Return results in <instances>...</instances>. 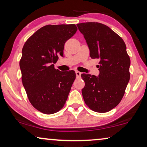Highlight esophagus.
<instances>
[{
    "label": "esophagus",
    "mask_w": 147,
    "mask_h": 147,
    "mask_svg": "<svg viewBox=\"0 0 147 147\" xmlns=\"http://www.w3.org/2000/svg\"><path fill=\"white\" fill-rule=\"evenodd\" d=\"M76 78H80V77H81V72L76 71Z\"/></svg>",
    "instance_id": "obj_1"
}]
</instances>
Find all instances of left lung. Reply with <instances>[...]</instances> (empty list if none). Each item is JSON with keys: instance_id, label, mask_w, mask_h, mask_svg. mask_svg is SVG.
I'll return each instance as SVG.
<instances>
[{"instance_id": "obj_1", "label": "left lung", "mask_w": 147, "mask_h": 147, "mask_svg": "<svg viewBox=\"0 0 147 147\" xmlns=\"http://www.w3.org/2000/svg\"><path fill=\"white\" fill-rule=\"evenodd\" d=\"M92 59H100L98 77L82 74L84 102L94 112H109L120 103L130 80V59L123 39L110 27L95 22L77 25Z\"/></svg>"}]
</instances>
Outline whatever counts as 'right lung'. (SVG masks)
Wrapping results in <instances>:
<instances>
[{"label":"right lung","instance_id":"obj_1","mask_svg":"<svg viewBox=\"0 0 147 147\" xmlns=\"http://www.w3.org/2000/svg\"><path fill=\"white\" fill-rule=\"evenodd\" d=\"M77 30L74 24L45 25L24 44L19 62L22 82L32 106L42 113H56L67 99L76 73L60 71L53 63Z\"/></svg>","mask_w":147,"mask_h":147}]
</instances>
